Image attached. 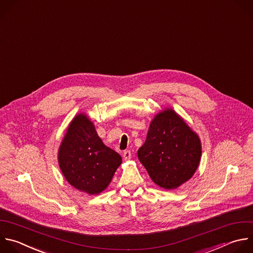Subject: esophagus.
Listing matches in <instances>:
<instances>
[{"label":"esophagus","instance_id":"obj_1","mask_svg":"<svg viewBox=\"0 0 253 253\" xmlns=\"http://www.w3.org/2000/svg\"><path fill=\"white\" fill-rule=\"evenodd\" d=\"M123 158H124V160H130L131 159V152L129 150L125 151L123 153Z\"/></svg>","mask_w":253,"mask_h":253}]
</instances>
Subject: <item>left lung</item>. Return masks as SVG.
<instances>
[{
    "instance_id": "8db88e82",
    "label": "left lung",
    "mask_w": 253,
    "mask_h": 253,
    "mask_svg": "<svg viewBox=\"0 0 253 253\" xmlns=\"http://www.w3.org/2000/svg\"><path fill=\"white\" fill-rule=\"evenodd\" d=\"M201 155L199 136L169 108L155 116L138 150V158L152 181L167 190L177 189L193 177Z\"/></svg>"
}]
</instances>
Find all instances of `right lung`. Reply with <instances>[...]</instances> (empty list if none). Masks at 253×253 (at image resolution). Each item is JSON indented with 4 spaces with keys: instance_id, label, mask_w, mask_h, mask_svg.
Instances as JSON below:
<instances>
[{
    "instance_id": "1",
    "label": "right lung",
    "mask_w": 253,
    "mask_h": 253,
    "mask_svg": "<svg viewBox=\"0 0 253 253\" xmlns=\"http://www.w3.org/2000/svg\"><path fill=\"white\" fill-rule=\"evenodd\" d=\"M121 163V156L103 144L85 114L73 118L58 150L60 170L72 187L98 195L108 187Z\"/></svg>"
}]
</instances>
